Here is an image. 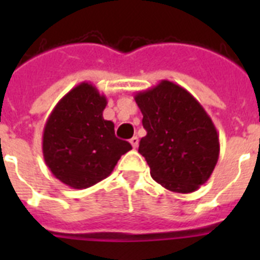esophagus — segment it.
Returning a JSON list of instances; mask_svg holds the SVG:
<instances>
[{
  "label": "esophagus",
  "instance_id": "esophagus-1",
  "mask_svg": "<svg viewBox=\"0 0 260 260\" xmlns=\"http://www.w3.org/2000/svg\"><path fill=\"white\" fill-rule=\"evenodd\" d=\"M130 143H132L133 148H137L138 144H139V141H138V138H137V137H133L132 139H130Z\"/></svg>",
  "mask_w": 260,
  "mask_h": 260
}]
</instances>
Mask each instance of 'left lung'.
<instances>
[{"label": "left lung", "mask_w": 260, "mask_h": 260, "mask_svg": "<svg viewBox=\"0 0 260 260\" xmlns=\"http://www.w3.org/2000/svg\"><path fill=\"white\" fill-rule=\"evenodd\" d=\"M147 135L139 153L151 177L174 192L189 194L206 183L219 160V134L201 103L183 87L161 80L134 96Z\"/></svg>", "instance_id": "left-lung-1"}]
</instances>
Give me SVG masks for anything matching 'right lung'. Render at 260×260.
<instances>
[{"instance_id":"right-lung-1","label":"right lung","mask_w":260,"mask_h":260,"mask_svg":"<svg viewBox=\"0 0 260 260\" xmlns=\"http://www.w3.org/2000/svg\"><path fill=\"white\" fill-rule=\"evenodd\" d=\"M107 96L88 82L57 103L43 133V155L52 174L73 189H87L107 178L132 144L114 135L103 117Z\"/></svg>"}]
</instances>
